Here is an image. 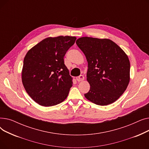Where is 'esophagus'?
I'll return each instance as SVG.
<instances>
[{
    "label": "esophagus",
    "instance_id": "1",
    "mask_svg": "<svg viewBox=\"0 0 149 149\" xmlns=\"http://www.w3.org/2000/svg\"><path fill=\"white\" fill-rule=\"evenodd\" d=\"M76 79H77V80L78 81L80 82V81H83V80H84V77L83 75H80V76H79V77H77L76 78Z\"/></svg>",
    "mask_w": 149,
    "mask_h": 149
}]
</instances>
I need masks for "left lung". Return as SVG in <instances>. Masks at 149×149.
<instances>
[{
	"instance_id": "obj_1",
	"label": "left lung",
	"mask_w": 149,
	"mask_h": 149,
	"mask_svg": "<svg viewBox=\"0 0 149 149\" xmlns=\"http://www.w3.org/2000/svg\"><path fill=\"white\" fill-rule=\"evenodd\" d=\"M76 43L88 63L89 91L84 96L97 105L106 106L118 100L130 80V61L124 51L113 41L83 37Z\"/></svg>"
}]
</instances>
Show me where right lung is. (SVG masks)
Returning a JSON list of instances; mask_svg holds the SVG:
<instances>
[{"mask_svg": "<svg viewBox=\"0 0 149 149\" xmlns=\"http://www.w3.org/2000/svg\"><path fill=\"white\" fill-rule=\"evenodd\" d=\"M75 37H48L28 51L23 60L22 79L28 94L43 106L57 105L68 97L72 78L64 56Z\"/></svg>", "mask_w": 149, "mask_h": 149, "instance_id": "obj_1", "label": "right lung"}]
</instances>
